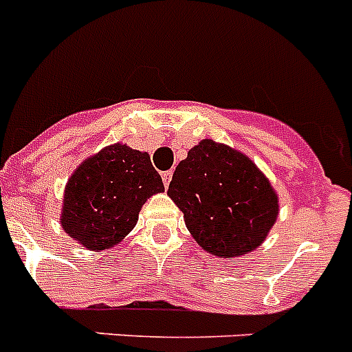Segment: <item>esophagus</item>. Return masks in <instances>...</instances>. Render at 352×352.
I'll use <instances>...</instances> for the list:
<instances>
[{
    "instance_id": "34e87169",
    "label": "esophagus",
    "mask_w": 352,
    "mask_h": 352,
    "mask_svg": "<svg viewBox=\"0 0 352 352\" xmlns=\"http://www.w3.org/2000/svg\"><path fill=\"white\" fill-rule=\"evenodd\" d=\"M170 179H173V170H165V173H164V174H162V182H164L165 188L169 187V183H170Z\"/></svg>"
}]
</instances>
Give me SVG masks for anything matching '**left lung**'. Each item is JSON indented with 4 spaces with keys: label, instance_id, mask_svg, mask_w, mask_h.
Wrapping results in <instances>:
<instances>
[{
    "label": "left lung",
    "instance_id": "8db88e82",
    "mask_svg": "<svg viewBox=\"0 0 352 352\" xmlns=\"http://www.w3.org/2000/svg\"><path fill=\"white\" fill-rule=\"evenodd\" d=\"M167 196L206 253L244 256L265 242L279 213L278 192L248 155L203 139L174 170Z\"/></svg>",
    "mask_w": 352,
    "mask_h": 352
}]
</instances>
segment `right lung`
Here are the masks:
<instances>
[{
	"label": "right lung",
	"instance_id": "obj_1",
	"mask_svg": "<svg viewBox=\"0 0 352 352\" xmlns=\"http://www.w3.org/2000/svg\"><path fill=\"white\" fill-rule=\"evenodd\" d=\"M164 192L144 151L112 144L78 165L65 183L60 224L89 251L112 249L139 221L142 205Z\"/></svg>",
	"mask_w": 352,
	"mask_h": 352
}]
</instances>
